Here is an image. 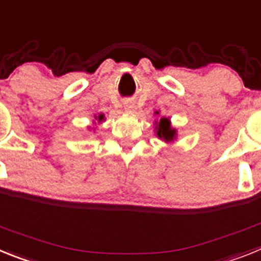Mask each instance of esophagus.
<instances>
[{
    "mask_svg": "<svg viewBox=\"0 0 261 261\" xmlns=\"http://www.w3.org/2000/svg\"><path fill=\"white\" fill-rule=\"evenodd\" d=\"M123 109L126 113H134L135 112V109H137V106H135V102H134V101L127 99V101H124Z\"/></svg>",
    "mask_w": 261,
    "mask_h": 261,
    "instance_id": "34e87169",
    "label": "esophagus"
}]
</instances>
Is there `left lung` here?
Returning <instances> with one entry per match:
<instances>
[{
    "instance_id": "1",
    "label": "left lung",
    "mask_w": 261,
    "mask_h": 261,
    "mask_svg": "<svg viewBox=\"0 0 261 261\" xmlns=\"http://www.w3.org/2000/svg\"><path fill=\"white\" fill-rule=\"evenodd\" d=\"M159 114V112H156ZM155 134L158 135L159 139L164 140L165 143H171L177 137V131L171 126L169 118H160V121H155Z\"/></svg>"
}]
</instances>
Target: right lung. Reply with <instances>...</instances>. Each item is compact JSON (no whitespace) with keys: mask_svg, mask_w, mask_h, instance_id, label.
Returning <instances> with one entry per match:
<instances>
[{"mask_svg":"<svg viewBox=\"0 0 261 261\" xmlns=\"http://www.w3.org/2000/svg\"><path fill=\"white\" fill-rule=\"evenodd\" d=\"M96 119H97V122L99 123V122H102L103 119H105V117H103V114H99L98 117H96Z\"/></svg>","mask_w":261,"mask_h":261,"instance_id":"add662e5","label":"right lung"}]
</instances>
